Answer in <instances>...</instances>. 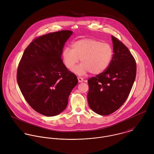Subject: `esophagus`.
<instances>
[{"mask_svg": "<svg viewBox=\"0 0 154 154\" xmlns=\"http://www.w3.org/2000/svg\"><path fill=\"white\" fill-rule=\"evenodd\" d=\"M78 79L79 82H82L84 81V79L82 78H81V77H79V76L78 77Z\"/></svg>", "mask_w": 154, "mask_h": 154, "instance_id": "1", "label": "esophagus"}]
</instances>
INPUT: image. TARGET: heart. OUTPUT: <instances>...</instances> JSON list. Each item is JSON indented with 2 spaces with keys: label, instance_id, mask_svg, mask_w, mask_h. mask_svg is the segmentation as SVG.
Listing matches in <instances>:
<instances>
[{
  "label": "heart",
  "instance_id": "1",
  "mask_svg": "<svg viewBox=\"0 0 154 154\" xmlns=\"http://www.w3.org/2000/svg\"><path fill=\"white\" fill-rule=\"evenodd\" d=\"M72 48L66 47L62 51L63 63L69 69H73L81 59V63L73 69L79 75L88 72L97 75L104 72L110 65L113 56L112 46L107 43L85 38L74 42Z\"/></svg>",
  "mask_w": 154,
  "mask_h": 154
}]
</instances>
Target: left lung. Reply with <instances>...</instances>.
I'll return each mask as SVG.
<instances>
[{"label":"left lung","mask_w":154,"mask_h":154,"mask_svg":"<svg viewBox=\"0 0 154 154\" xmlns=\"http://www.w3.org/2000/svg\"><path fill=\"white\" fill-rule=\"evenodd\" d=\"M113 56L108 68L88 80V105L95 112L107 116L127 100L136 75V63L128 48L111 36Z\"/></svg>","instance_id":"left-lung-1"}]
</instances>
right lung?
I'll list each match as a JSON object with an SVG mask.
<instances>
[{"label": "right lung", "instance_id": "obj_1", "mask_svg": "<svg viewBox=\"0 0 154 154\" xmlns=\"http://www.w3.org/2000/svg\"><path fill=\"white\" fill-rule=\"evenodd\" d=\"M72 33L62 30L35 38L18 65L17 79L24 98L45 116L57 115L66 109L70 92L78 82L61 58Z\"/></svg>", "mask_w": 154, "mask_h": 154}]
</instances>
